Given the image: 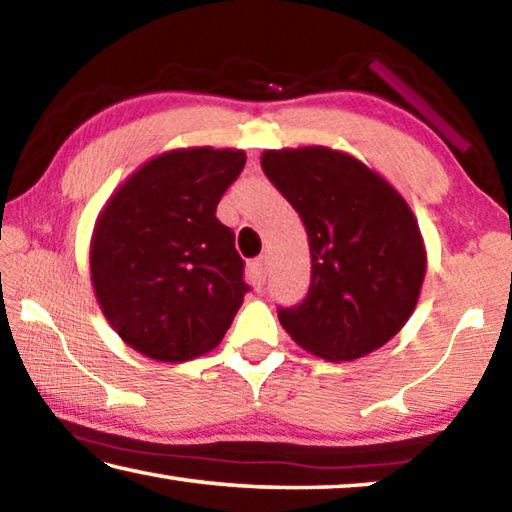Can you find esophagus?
<instances>
[{
  "mask_svg": "<svg viewBox=\"0 0 512 512\" xmlns=\"http://www.w3.org/2000/svg\"><path fill=\"white\" fill-rule=\"evenodd\" d=\"M250 273H253L257 284H264L266 275H268V259L266 257L253 259V262H250Z\"/></svg>",
  "mask_w": 512,
  "mask_h": 512,
  "instance_id": "1",
  "label": "esophagus"
}]
</instances>
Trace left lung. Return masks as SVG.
Instances as JSON below:
<instances>
[{
  "label": "left lung",
  "instance_id": "obj_1",
  "mask_svg": "<svg viewBox=\"0 0 512 512\" xmlns=\"http://www.w3.org/2000/svg\"><path fill=\"white\" fill-rule=\"evenodd\" d=\"M262 169L305 223L311 287L280 309L282 327L325 361L379 350L406 325L427 273V248L404 196L359 158L329 149H271Z\"/></svg>",
  "mask_w": 512,
  "mask_h": 512
}]
</instances>
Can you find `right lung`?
Wrapping results in <instances>:
<instances>
[{"mask_svg": "<svg viewBox=\"0 0 512 512\" xmlns=\"http://www.w3.org/2000/svg\"><path fill=\"white\" fill-rule=\"evenodd\" d=\"M246 164L241 149L153 155L101 207L90 280L119 339L153 361L214 350L244 302V259L216 205Z\"/></svg>", "mask_w": 512, "mask_h": 512, "instance_id": "add662e5", "label": "right lung"}]
</instances>
